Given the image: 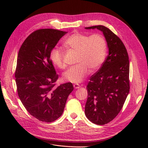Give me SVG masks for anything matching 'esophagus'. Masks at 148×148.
<instances>
[{
    "label": "esophagus",
    "instance_id": "1",
    "mask_svg": "<svg viewBox=\"0 0 148 148\" xmlns=\"http://www.w3.org/2000/svg\"><path fill=\"white\" fill-rule=\"evenodd\" d=\"M73 87L75 89H79L80 88V85L78 84H73Z\"/></svg>",
    "mask_w": 148,
    "mask_h": 148
}]
</instances>
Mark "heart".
Masks as SVG:
<instances>
[{
	"label": "heart",
	"mask_w": 148,
	"mask_h": 148,
	"mask_svg": "<svg viewBox=\"0 0 148 148\" xmlns=\"http://www.w3.org/2000/svg\"><path fill=\"white\" fill-rule=\"evenodd\" d=\"M64 45L78 52V65L70 67L63 74V79L73 83L82 82L89 74L99 69L104 63L107 44L105 39L99 34L88 35L75 33L64 41ZM50 59L53 65L64 69V52L61 49L55 47L50 52Z\"/></svg>",
	"instance_id": "obj_1"
}]
</instances>
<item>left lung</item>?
Returning <instances> with one entry per match:
<instances>
[{"instance_id":"left-lung-1","label":"left lung","mask_w":148,"mask_h":148,"mask_svg":"<svg viewBox=\"0 0 148 148\" xmlns=\"http://www.w3.org/2000/svg\"><path fill=\"white\" fill-rule=\"evenodd\" d=\"M103 33L109 55L102 66L91 76L86 89L88 99L84 112L96 125L110 122L122 109L130 91L128 55L121 39L102 25L85 28Z\"/></svg>"}]
</instances>
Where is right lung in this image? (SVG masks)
<instances>
[{
    "mask_svg": "<svg viewBox=\"0 0 148 148\" xmlns=\"http://www.w3.org/2000/svg\"><path fill=\"white\" fill-rule=\"evenodd\" d=\"M65 31L41 29L26 38L17 57L15 82L18 95L28 112L38 120L52 122L63 113L73 90L71 83L55 86L58 79L50 52Z\"/></svg>",
    "mask_w": 148,
    "mask_h": 148,
    "instance_id": "right-lung-1",
    "label": "right lung"
}]
</instances>
